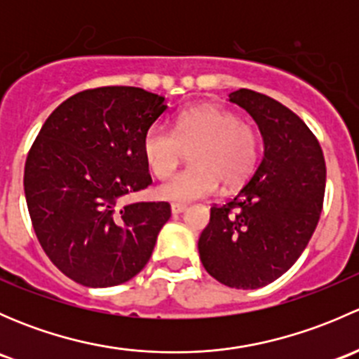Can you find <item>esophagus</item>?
<instances>
[{
	"label": "esophagus",
	"instance_id": "1",
	"mask_svg": "<svg viewBox=\"0 0 359 359\" xmlns=\"http://www.w3.org/2000/svg\"><path fill=\"white\" fill-rule=\"evenodd\" d=\"M187 208V205L184 203H172V213H182Z\"/></svg>",
	"mask_w": 359,
	"mask_h": 359
}]
</instances>
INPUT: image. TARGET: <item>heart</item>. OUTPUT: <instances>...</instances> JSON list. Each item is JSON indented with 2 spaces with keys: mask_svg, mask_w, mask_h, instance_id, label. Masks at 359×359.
<instances>
[{
  "mask_svg": "<svg viewBox=\"0 0 359 359\" xmlns=\"http://www.w3.org/2000/svg\"><path fill=\"white\" fill-rule=\"evenodd\" d=\"M191 149L193 165L159 186L163 200L194 201L215 193L220 180L229 187L245 182L259 161L260 137L238 114L215 104L182 109L175 130L153 123L144 133V158L158 179L172 175Z\"/></svg>",
  "mask_w": 359,
  "mask_h": 359,
  "instance_id": "obj_1",
  "label": "heart"
}]
</instances>
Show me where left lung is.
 I'll return each mask as SVG.
<instances>
[{
	"label": "left lung",
	"mask_w": 359,
	"mask_h": 359,
	"mask_svg": "<svg viewBox=\"0 0 359 359\" xmlns=\"http://www.w3.org/2000/svg\"><path fill=\"white\" fill-rule=\"evenodd\" d=\"M229 100L259 125L264 158L233 200L210 208L198 250L210 276L255 290L287 273L309 243L323 208L327 166L314 133L283 104L247 88Z\"/></svg>",
	"instance_id": "obj_1"
}]
</instances>
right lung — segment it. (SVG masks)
Returning a JSON list of instances; mask_svg holds the SVG:
<instances>
[{
  "instance_id": "obj_1",
  "label": "right lung",
  "mask_w": 359,
  "mask_h": 359,
  "mask_svg": "<svg viewBox=\"0 0 359 359\" xmlns=\"http://www.w3.org/2000/svg\"><path fill=\"white\" fill-rule=\"evenodd\" d=\"M165 109V97L135 86L83 90L48 116L29 151L24 191L34 233L83 287L139 274L172 215L166 201L119 203L153 184L142 139Z\"/></svg>"
}]
</instances>
